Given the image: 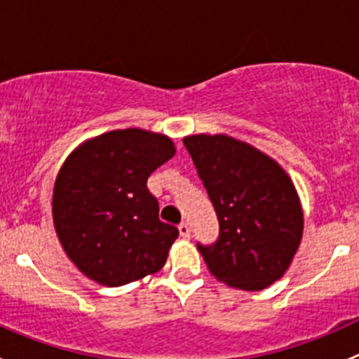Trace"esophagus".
I'll list each match as a JSON object with an SVG mask.
<instances>
[{
  "label": "esophagus",
  "mask_w": 359,
  "mask_h": 359,
  "mask_svg": "<svg viewBox=\"0 0 359 359\" xmlns=\"http://www.w3.org/2000/svg\"><path fill=\"white\" fill-rule=\"evenodd\" d=\"M179 233H180V236H182V238H191L189 224H187V222L180 224V226H179Z\"/></svg>",
  "instance_id": "1"
}]
</instances>
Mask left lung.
I'll return each instance as SVG.
<instances>
[{
    "instance_id": "1",
    "label": "left lung",
    "mask_w": 359,
    "mask_h": 359,
    "mask_svg": "<svg viewBox=\"0 0 359 359\" xmlns=\"http://www.w3.org/2000/svg\"><path fill=\"white\" fill-rule=\"evenodd\" d=\"M219 219V238L196 243L219 281L255 292L280 280L302 238V208L274 159L227 135L184 139Z\"/></svg>"
}]
</instances>
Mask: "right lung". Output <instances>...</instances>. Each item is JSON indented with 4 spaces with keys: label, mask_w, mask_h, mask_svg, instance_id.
<instances>
[{
    "label": "right lung",
    "mask_w": 359,
    "mask_h": 359,
    "mask_svg": "<svg viewBox=\"0 0 359 359\" xmlns=\"http://www.w3.org/2000/svg\"><path fill=\"white\" fill-rule=\"evenodd\" d=\"M173 154L168 137L126 128L88 140L66 159L53 189V224L90 280L121 287L165 266L179 229L159 220L147 179Z\"/></svg>",
    "instance_id": "1"
}]
</instances>
